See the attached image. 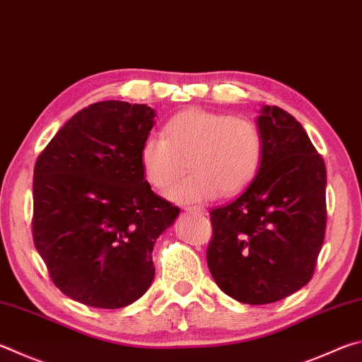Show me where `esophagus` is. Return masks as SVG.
I'll return each mask as SVG.
<instances>
[{
  "mask_svg": "<svg viewBox=\"0 0 362 362\" xmlns=\"http://www.w3.org/2000/svg\"><path fill=\"white\" fill-rule=\"evenodd\" d=\"M185 210H187V212H189V214L193 212V214H198V215H206V212H207V210L204 209L202 206H187Z\"/></svg>",
  "mask_w": 362,
  "mask_h": 362,
  "instance_id": "34e87169",
  "label": "esophagus"
}]
</instances>
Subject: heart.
Returning <instances> with one entry per match:
<instances>
[{
	"instance_id": "1",
	"label": "heart",
	"mask_w": 362,
	"mask_h": 362,
	"mask_svg": "<svg viewBox=\"0 0 362 362\" xmlns=\"http://www.w3.org/2000/svg\"><path fill=\"white\" fill-rule=\"evenodd\" d=\"M146 180L168 189L185 173H193L169 189L175 202L234 196L252 185L264 160V136L252 118L192 107L170 117L163 136L148 134L139 152Z\"/></svg>"
}]
</instances>
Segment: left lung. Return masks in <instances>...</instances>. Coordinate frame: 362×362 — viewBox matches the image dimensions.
Here are the masks:
<instances>
[{"instance_id":"left-lung-1","label":"left lung","mask_w":362,"mask_h":362,"mask_svg":"<svg viewBox=\"0 0 362 362\" xmlns=\"http://www.w3.org/2000/svg\"><path fill=\"white\" fill-rule=\"evenodd\" d=\"M259 174L244 193L210 210L207 266L233 299L262 305L312 280L326 233V166L302 124L264 106Z\"/></svg>"}]
</instances>
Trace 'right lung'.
I'll use <instances>...</instances> for the list:
<instances>
[{
  "instance_id": "obj_1",
  "label": "right lung",
  "mask_w": 362,
  "mask_h": 362,
  "mask_svg": "<svg viewBox=\"0 0 362 362\" xmlns=\"http://www.w3.org/2000/svg\"><path fill=\"white\" fill-rule=\"evenodd\" d=\"M153 118L146 104H90L36 160L33 240L55 286L81 304L139 299L155 277V242L180 214L144 179L139 152Z\"/></svg>"
}]
</instances>
